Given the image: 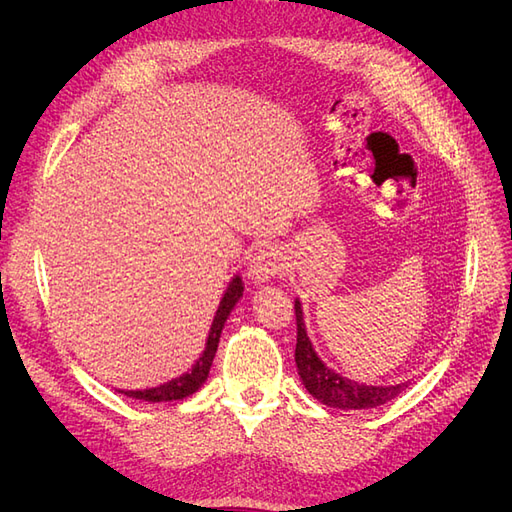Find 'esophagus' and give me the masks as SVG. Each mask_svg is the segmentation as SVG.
Segmentation results:
<instances>
[{
    "mask_svg": "<svg viewBox=\"0 0 512 512\" xmlns=\"http://www.w3.org/2000/svg\"><path fill=\"white\" fill-rule=\"evenodd\" d=\"M282 269H284L282 252L273 245H262L260 250H256V254L252 256L250 265H247V275H250V280L254 282H267L273 275L282 273Z\"/></svg>",
    "mask_w": 512,
    "mask_h": 512,
    "instance_id": "1",
    "label": "esophagus"
}]
</instances>
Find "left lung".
Segmentation results:
<instances>
[{
    "label": "left lung",
    "mask_w": 512,
    "mask_h": 512,
    "mask_svg": "<svg viewBox=\"0 0 512 512\" xmlns=\"http://www.w3.org/2000/svg\"><path fill=\"white\" fill-rule=\"evenodd\" d=\"M294 314H297V350H294V361H297L305 389L309 395L322 401L324 406L339 410H369L386 404V401L395 399L401 391H406L408 382L395 386H367L335 374L318 359L312 342H309L299 299L294 301Z\"/></svg>",
    "instance_id": "1"
}]
</instances>
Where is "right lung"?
<instances>
[{"mask_svg":"<svg viewBox=\"0 0 512 512\" xmlns=\"http://www.w3.org/2000/svg\"><path fill=\"white\" fill-rule=\"evenodd\" d=\"M241 297H243V282H241V277L237 275V277H232V282H230L226 294H224L222 301H220L218 312H215L211 331H209V337H207L205 352L200 354V359L196 361V365L188 371V374H183V376L170 380L166 384H160V386H156V389L121 391V393L128 395V397H134V399L151 401V404H156V401H179V399H185V397H190L192 393H196L200 386H203V382L207 380V376H209V369H211V363H213L215 350H218V344H220V335H222V329H224V322L230 316L232 307L237 305V301Z\"/></svg>","mask_w":512,"mask_h":512,"instance_id":"right-lung-1","label":"right lung"}]
</instances>
